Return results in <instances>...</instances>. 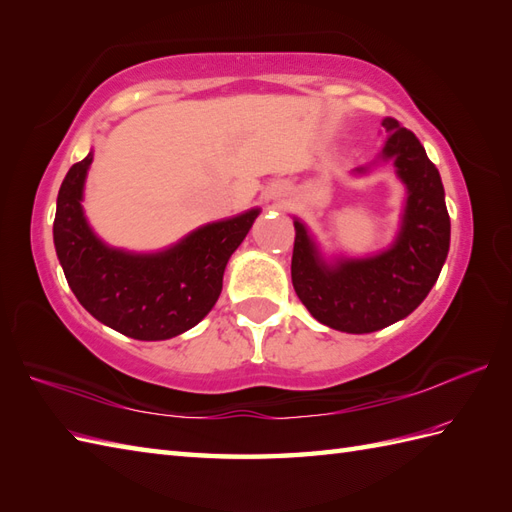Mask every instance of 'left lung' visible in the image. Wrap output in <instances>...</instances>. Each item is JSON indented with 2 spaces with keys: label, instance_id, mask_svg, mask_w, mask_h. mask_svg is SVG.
<instances>
[{
  "label": "left lung",
  "instance_id": "1",
  "mask_svg": "<svg viewBox=\"0 0 512 512\" xmlns=\"http://www.w3.org/2000/svg\"><path fill=\"white\" fill-rule=\"evenodd\" d=\"M383 127L387 138L380 158L394 160L407 187L396 242L372 257L328 264L308 228L295 220L290 273L297 297L319 323L347 334L376 332L409 317L429 295L449 255L451 220L436 165L396 118H385Z\"/></svg>",
  "mask_w": 512,
  "mask_h": 512
}]
</instances>
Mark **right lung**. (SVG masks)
<instances>
[{
  "label": "right lung",
  "instance_id": "1",
  "mask_svg": "<svg viewBox=\"0 0 512 512\" xmlns=\"http://www.w3.org/2000/svg\"><path fill=\"white\" fill-rule=\"evenodd\" d=\"M92 151L63 178L54 248L74 297L107 328L138 341H165L191 330L215 306L228 259L259 209L195 228L160 253H129L94 235L83 215Z\"/></svg>",
  "mask_w": 512,
  "mask_h": 512
}]
</instances>
